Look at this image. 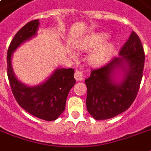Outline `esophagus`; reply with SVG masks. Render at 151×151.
<instances>
[{
    "instance_id": "1",
    "label": "esophagus",
    "mask_w": 151,
    "mask_h": 151,
    "mask_svg": "<svg viewBox=\"0 0 151 151\" xmlns=\"http://www.w3.org/2000/svg\"><path fill=\"white\" fill-rule=\"evenodd\" d=\"M74 78L78 81L83 80V73L81 70H76L74 73Z\"/></svg>"
}]
</instances>
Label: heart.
Returning a JSON list of instances; mask_svg holds the SVG:
<instances>
[{
	"mask_svg": "<svg viewBox=\"0 0 151 151\" xmlns=\"http://www.w3.org/2000/svg\"><path fill=\"white\" fill-rule=\"evenodd\" d=\"M107 38L108 35L105 33L92 34L86 37L78 45V48L83 52H88L96 47H99ZM114 47L112 43L103 44L89 55L88 58V63L93 67H99L103 66L109 61L114 52ZM70 53L73 54L72 52H70Z\"/></svg>",
	"mask_w": 151,
	"mask_h": 151,
	"instance_id": "1",
	"label": "heart"
}]
</instances>
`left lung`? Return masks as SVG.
<instances>
[{"instance_id":"1","label":"left lung","mask_w":151,"mask_h":151,"mask_svg":"<svg viewBox=\"0 0 151 151\" xmlns=\"http://www.w3.org/2000/svg\"><path fill=\"white\" fill-rule=\"evenodd\" d=\"M106 66L93 70L85 79L88 93L86 106L96 120H106L124 112L136 98L143 78L145 54L139 36L132 32L129 40ZM122 72L120 80L116 71Z\"/></svg>"}]
</instances>
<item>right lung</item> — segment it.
<instances>
[{
    "label": "right lung",
    "mask_w": 151,
    "mask_h": 151,
    "mask_svg": "<svg viewBox=\"0 0 151 151\" xmlns=\"http://www.w3.org/2000/svg\"><path fill=\"white\" fill-rule=\"evenodd\" d=\"M39 19L22 27L11 41L7 54L8 78L15 100L26 111L45 121H55L65 110L70 90L75 85L73 69L58 68L44 83L27 86L18 80L12 66V56L23 42L37 34Z\"/></svg>",
    "instance_id": "add662e5"
}]
</instances>
